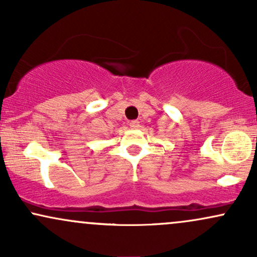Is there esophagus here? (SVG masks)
Segmentation results:
<instances>
[{"label":"esophagus","mask_w":257,"mask_h":257,"mask_svg":"<svg viewBox=\"0 0 257 257\" xmlns=\"http://www.w3.org/2000/svg\"><path fill=\"white\" fill-rule=\"evenodd\" d=\"M129 126H131L132 129H138L139 126H140V123H139L138 120H132V122L129 123Z\"/></svg>","instance_id":"esophagus-1"}]
</instances>
